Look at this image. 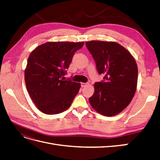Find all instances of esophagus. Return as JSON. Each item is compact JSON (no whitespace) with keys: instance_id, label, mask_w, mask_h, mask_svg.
I'll return each instance as SVG.
<instances>
[{"instance_id":"obj_1","label":"esophagus","mask_w":160,"mask_h":160,"mask_svg":"<svg viewBox=\"0 0 160 160\" xmlns=\"http://www.w3.org/2000/svg\"><path fill=\"white\" fill-rule=\"evenodd\" d=\"M88 85H89L88 83H81V85L82 88H83V87H85V86H87Z\"/></svg>"}]
</instances>
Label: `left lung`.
Listing matches in <instances>:
<instances>
[{"label":"left lung","mask_w":160,"mask_h":160,"mask_svg":"<svg viewBox=\"0 0 160 160\" xmlns=\"http://www.w3.org/2000/svg\"><path fill=\"white\" fill-rule=\"evenodd\" d=\"M85 44L98 72L105 75L104 81L95 83L89 103L101 115H118L128 107L136 91V61L129 51L116 42L91 41Z\"/></svg>","instance_id":"left-lung-1"}]
</instances>
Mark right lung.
I'll list each match as a JSON object with an SVG mask.
<instances>
[{
    "instance_id": "right-lung-1",
    "label": "right lung",
    "mask_w": 160,
    "mask_h": 160,
    "mask_svg": "<svg viewBox=\"0 0 160 160\" xmlns=\"http://www.w3.org/2000/svg\"><path fill=\"white\" fill-rule=\"evenodd\" d=\"M83 45L84 42H47L31 52L25 81L32 101L41 112L58 114L71 106L81 84L61 78L75 52Z\"/></svg>"
}]
</instances>
